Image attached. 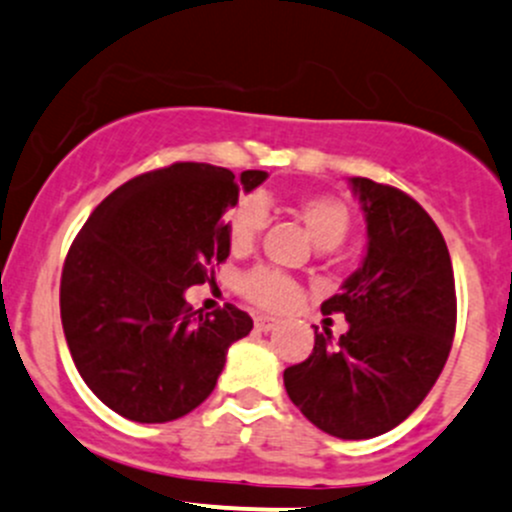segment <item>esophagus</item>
<instances>
[{"label": "esophagus", "mask_w": 512, "mask_h": 512, "mask_svg": "<svg viewBox=\"0 0 512 512\" xmlns=\"http://www.w3.org/2000/svg\"><path fill=\"white\" fill-rule=\"evenodd\" d=\"M279 324V319H274V316H265V314H260V316H255V328L257 331H272L274 326Z\"/></svg>", "instance_id": "1"}]
</instances>
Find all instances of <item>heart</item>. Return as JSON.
Returning <instances> with one entry per match:
<instances>
[{
	"label": "heart",
	"mask_w": 512,
	"mask_h": 512,
	"mask_svg": "<svg viewBox=\"0 0 512 512\" xmlns=\"http://www.w3.org/2000/svg\"><path fill=\"white\" fill-rule=\"evenodd\" d=\"M292 213L304 223L309 230L311 240L324 250H333L343 242L351 228V211L346 203L331 193H314V196L299 198L292 206ZM265 201L245 196L233 208H228L223 223L228 242L235 252H245L255 245L265 228ZM238 292L250 304L260 309L284 311L299 301V287L292 277L284 272L270 270V267H252L238 279Z\"/></svg>",
	"instance_id": "b5f03b06"
}]
</instances>
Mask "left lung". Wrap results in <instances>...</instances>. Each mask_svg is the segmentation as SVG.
Masks as SVG:
<instances>
[{"mask_svg": "<svg viewBox=\"0 0 512 512\" xmlns=\"http://www.w3.org/2000/svg\"><path fill=\"white\" fill-rule=\"evenodd\" d=\"M368 223L363 265L321 304L348 331H314V351L284 370L301 414L338 439L390 432L437 383L456 331L451 257L437 223L400 188L351 179Z\"/></svg>", "mask_w": 512, "mask_h": 512, "instance_id": "1", "label": "left lung"}]
</instances>
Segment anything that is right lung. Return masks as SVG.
Returning <instances> with one entry per match:
<instances>
[{"instance_id": "right-lung-1", "label": "right lung", "mask_w": 512, "mask_h": 512, "mask_svg": "<svg viewBox=\"0 0 512 512\" xmlns=\"http://www.w3.org/2000/svg\"><path fill=\"white\" fill-rule=\"evenodd\" d=\"M267 171L179 161L112 191L90 213L61 274V321L85 385L142 424L196 410L252 319L225 304L193 311L184 292L228 260L223 213Z\"/></svg>"}]
</instances>
